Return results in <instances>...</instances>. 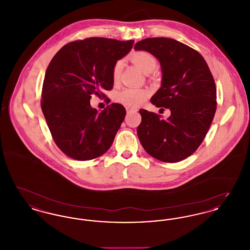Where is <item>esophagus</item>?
<instances>
[{
    "label": "esophagus",
    "mask_w": 250,
    "mask_h": 250,
    "mask_svg": "<svg viewBox=\"0 0 250 250\" xmlns=\"http://www.w3.org/2000/svg\"><path fill=\"white\" fill-rule=\"evenodd\" d=\"M126 112L127 113H131V112H136V111H138V109L136 108V107H126Z\"/></svg>",
    "instance_id": "34e87169"
}]
</instances>
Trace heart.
Instances as JSON below:
<instances>
[{"label":"heart","mask_w":250,"mask_h":250,"mask_svg":"<svg viewBox=\"0 0 250 250\" xmlns=\"http://www.w3.org/2000/svg\"><path fill=\"white\" fill-rule=\"evenodd\" d=\"M130 60L144 73H151L156 67V59L153 54L148 51H136L130 56ZM123 61L116 62L112 69V78L114 82L119 80L121 72L123 69ZM149 91L140 88H125L116 95V100L128 107H138L147 99Z\"/></svg>","instance_id":"1"}]
</instances>
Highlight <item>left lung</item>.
Masks as SVG:
<instances>
[{
    "mask_svg": "<svg viewBox=\"0 0 250 250\" xmlns=\"http://www.w3.org/2000/svg\"><path fill=\"white\" fill-rule=\"evenodd\" d=\"M159 61L161 87L151 98L157 107L169 108L170 116L141 109L137 133L144 150L156 159L179 162L202 144L214 119L216 88L207 62L195 49L175 39L145 38L135 45Z\"/></svg>",
    "mask_w": 250,
    "mask_h": 250,
    "instance_id": "obj_1",
    "label": "left lung"
}]
</instances>
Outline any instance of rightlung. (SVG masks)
Returning a JSON list of instances; mask_svg holds the SVG:
<instances>
[{"mask_svg":"<svg viewBox=\"0 0 250 250\" xmlns=\"http://www.w3.org/2000/svg\"><path fill=\"white\" fill-rule=\"evenodd\" d=\"M133 44L134 40L90 37L66 44L50 61L41 108L56 145L73 159L96 158L113 143L125 108L112 103L98 112L90 99L112 89L113 66Z\"/></svg>","mask_w":250,"mask_h":250,"instance_id":"1","label":"right lung"}]
</instances>
